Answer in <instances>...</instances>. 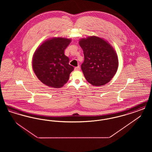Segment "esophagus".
Segmentation results:
<instances>
[{"label":"esophagus","mask_w":152,"mask_h":152,"mask_svg":"<svg viewBox=\"0 0 152 152\" xmlns=\"http://www.w3.org/2000/svg\"><path fill=\"white\" fill-rule=\"evenodd\" d=\"M80 66H76V67L75 68V71H79V70H80Z\"/></svg>","instance_id":"obj_1"}]
</instances>
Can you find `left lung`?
<instances>
[{
  "instance_id": "left-lung-1",
  "label": "left lung",
  "mask_w": 152,
  "mask_h": 152,
  "mask_svg": "<svg viewBox=\"0 0 152 152\" xmlns=\"http://www.w3.org/2000/svg\"><path fill=\"white\" fill-rule=\"evenodd\" d=\"M84 61L81 68L88 82L94 86H103L117 72L118 61L116 52L106 41L91 36L79 41Z\"/></svg>"
}]
</instances>
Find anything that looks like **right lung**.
Listing matches in <instances>:
<instances>
[{"mask_svg":"<svg viewBox=\"0 0 152 152\" xmlns=\"http://www.w3.org/2000/svg\"><path fill=\"white\" fill-rule=\"evenodd\" d=\"M70 42L71 39L55 37L44 42L36 50L32 60L33 69L44 84L56 88L68 81L74 69L69 64V58L64 55Z\"/></svg>","mask_w":152,"mask_h":152,"instance_id":"right-lung-1","label":"right lung"}]
</instances>
